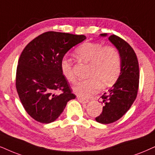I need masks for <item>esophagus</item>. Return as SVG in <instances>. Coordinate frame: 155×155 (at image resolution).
Wrapping results in <instances>:
<instances>
[{
    "instance_id": "esophagus-1",
    "label": "esophagus",
    "mask_w": 155,
    "mask_h": 155,
    "mask_svg": "<svg viewBox=\"0 0 155 155\" xmlns=\"http://www.w3.org/2000/svg\"><path fill=\"white\" fill-rule=\"evenodd\" d=\"M78 101H79V102L81 104H87L89 102V100H87V99H81V98H79V97H78Z\"/></svg>"
}]
</instances>
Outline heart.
Returning <instances> with one entry per match:
<instances>
[{"mask_svg":"<svg viewBox=\"0 0 155 155\" xmlns=\"http://www.w3.org/2000/svg\"><path fill=\"white\" fill-rule=\"evenodd\" d=\"M74 56L80 61L89 64V79L78 81L73 91L78 97L87 99L99 91L100 87L114 85L121 73V58L114 47L104 46L99 43L85 42L74 51ZM64 77L69 82L75 81L72 64L63 58L60 64Z\"/></svg>","mask_w":155,"mask_h":155,"instance_id":"obj_1","label":"heart"}]
</instances>
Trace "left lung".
Returning a JSON list of instances; mask_svg holds the SVG:
<instances>
[{"label": "left lung", "instance_id": "left-lung-1", "mask_svg": "<svg viewBox=\"0 0 155 155\" xmlns=\"http://www.w3.org/2000/svg\"><path fill=\"white\" fill-rule=\"evenodd\" d=\"M99 36L106 37L107 34H101ZM109 41L119 51L121 73L116 83L101 97L102 113L95 119L103 124L117 121L130 109L137 95L140 79L137 58L130 45L115 35L109 36Z\"/></svg>", "mask_w": 155, "mask_h": 155}]
</instances>
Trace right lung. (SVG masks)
Here are the masks:
<instances>
[{"label": "right lung", "instance_id": "obj_1", "mask_svg": "<svg viewBox=\"0 0 155 155\" xmlns=\"http://www.w3.org/2000/svg\"><path fill=\"white\" fill-rule=\"evenodd\" d=\"M86 38L84 35L48 31L31 41L21 53L15 86L25 110L36 121L53 122L68 101L76 98L60 64L72 47ZM56 91L62 92L56 95Z\"/></svg>", "mask_w": 155, "mask_h": 155}]
</instances>
